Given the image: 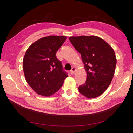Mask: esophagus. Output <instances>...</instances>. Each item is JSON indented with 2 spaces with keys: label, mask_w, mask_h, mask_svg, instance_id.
Wrapping results in <instances>:
<instances>
[{
  "label": "esophagus",
  "mask_w": 133,
  "mask_h": 133,
  "mask_svg": "<svg viewBox=\"0 0 133 133\" xmlns=\"http://www.w3.org/2000/svg\"><path fill=\"white\" fill-rule=\"evenodd\" d=\"M75 71V67H72L71 70V71H70V72H71V74H74Z\"/></svg>",
  "instance_id": "1"
}]
</instances>
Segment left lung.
<instances>
[{
    "mask_svg": "<svg viewBox=\"0 0 133 133\" xmlns=\"http://www.w3.org/2000/svg\"><path fill=\"white\" fill-rule=\"evenodd\" d=\"M69 40L81 54L87 73L86 82L79 91L88 98H97L105 91L114 77L117 59L114 50L96 36H71Z\"/></svg>",
    "mask_w": 133,
    "mask_h": 133,
    "instance_id": "1",
    "label": "left lung"
}]
</instances>
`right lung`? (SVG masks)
I'll return each mask as SVG.
<instances>
[{
    "instance_id": "right-lung-1",
    "label": "right lung",
    "mask_w": 133,
    "mask_h": 133,
    "mask_svg": "<svg viewBox=\"0 0 133 133\" xmlns=\"http://www.w3.org/2000/svg\"><path fill=\"white\" fill-rule=\"evenodd\" d=\"M66 36L42 38L28 48L23 58V71L29 86L38 94L50 97L61 89L68 75L56 54Z\"/></svg>"
}]
</instances>
